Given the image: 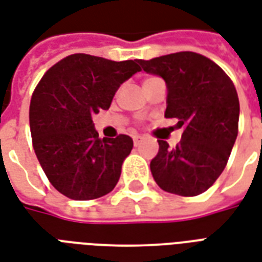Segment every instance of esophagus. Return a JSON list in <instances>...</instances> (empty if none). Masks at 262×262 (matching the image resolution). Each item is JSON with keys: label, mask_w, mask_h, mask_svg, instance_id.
<instances>
[{"label": "esophagus", "mask_w": 262, "mask_h": 262, "mask_svg": "<svg viewBox=\"0 0 262 262\" xmlns=\"http://www.w3.org/2000/svg\"><path fill=\"white\" fill-rule=\"evenodd\" d=\"M141 140H143V136H140V135H136V136H133V143H135V146H139Z\"/></svg>", "instance_id": "34e87169"}]
</instances>
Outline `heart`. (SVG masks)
<instances>
[{
  "label": "heart",
  "mask_w": 262,
  "mask_h": 262,
  "mask_svg": "<svg viewBox=\"0 0 262 262\" xmlns=\"http://www.w3.org/2000/svg\"><path fill=\"white\" fill-rule=\"evenodd\" d=\"M150 79H152V77H147L146 80H144V82H147V80H150Z\"/></svg>",
  "instance_id": "heart-1"
}]
</instances>
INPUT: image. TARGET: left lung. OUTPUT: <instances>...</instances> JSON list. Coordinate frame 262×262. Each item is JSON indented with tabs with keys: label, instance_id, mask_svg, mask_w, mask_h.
Instances as JSON below:
<instances>
[{
	"label": "left lung",
	"instance_id": "left-lung-1",
	"mask_svg": "<svg viewBox=\"0 0 262 262\" xmlns=\"http://www.w3.org/2000/svg\"><path fill=\"white\" fill-rule=\"evenodd\" d=\"M141 69L166 83L165 118L183 126L173 148L158 140L150 168L162 190L193 197L214 185L228 164L239 130V97L230 77L201 54L182 51L139 59Z\"/></svg>",
	"mask_w": 262,
	"mask_h": 262
}]
</instances>
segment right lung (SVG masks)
I'll use <instances>...</instances> for the list:
<instances>
[{"label":"right lung","instance_id":"1","mask_svg":"<svg viewBox=\"0 0 262 262\" xmlns=\"http://www.w3.org/2000/svg\"><path fill=\"white\" fill-rule=\"evenodd\" d=\"M140 71L139 59L72 54L34 89L29 111L33 148L50 183L68 199L94 200L118 183L133 140L127 135L100 139L93 115L108 110L119 86Z\"/></svg>","mask_w":262,"mask_h":262}]
</instances>
